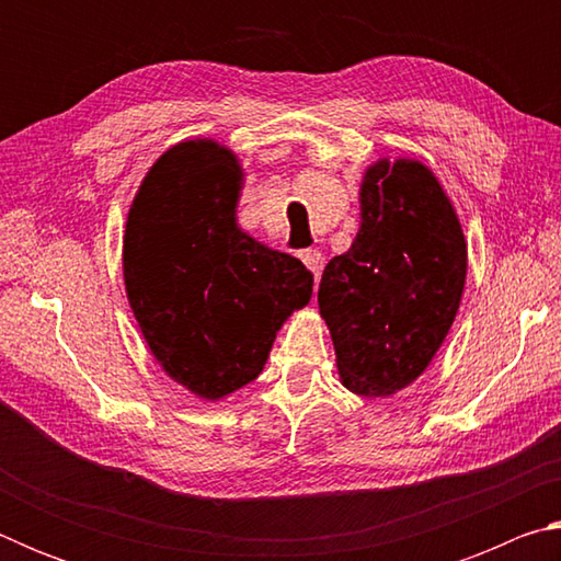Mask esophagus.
I'll return each instance as SVG.
<instances>
[{"mask_svg":"<svg viewBox=\"0 0 561 561\" xmlns=\"http://www.w3.org/2000/svg\"><path fill=\"white\" fill-rule=\"evenodd\" d=\"M299 260L304 262V267H307L309 272L319 274V267H321V252L319 250H301Z\"/></svg>","mask_w":561,"mask_h":561,"instance_id":"34e87169","label":"esophagus"}]
</instances>
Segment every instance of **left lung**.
I'll return each mask as SVG.
<instances>
[{"instance_id":"obj_1","label":"left lung","mask_w":561,"mask_h":561,"mask_svg":"<svg viewBox=\"0 0 561 561\" xmlns=\"http://www.w3.org/2000/svg\"><path fill=\"white\" fill-rule=\"evenodd\" d=\"M358 203L356 240L321 274L319 311L341 383L383 398L413 383L448 336L468 244L448 195L421 160L368 165Z\"/></svg>"}]
</instances>
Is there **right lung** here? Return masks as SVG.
<instances>
[{"label": "right lung", "mask_w": 561, "mask_h": 561, "mask_svg": "<svg viewBox=\"0 0 561 561\" xmlns=\"http://www.w3.org/2000/svg\"><path fill=\"white\" fill-rule=\"evenodd\" d=\"M242 165L197 138L156 160L123 234L140 334L170 378L217 401L262 374L274 336L311 299L314 274L237 227Z\"/></svg>", "instance_id": "right-lung-1"}]
</instances>
